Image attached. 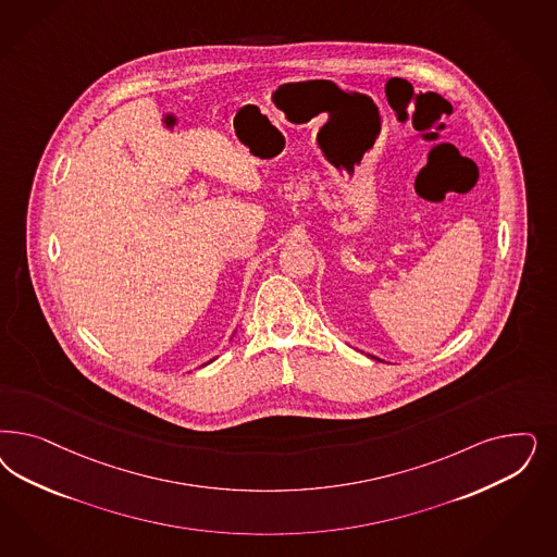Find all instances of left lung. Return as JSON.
I'll use <instances>...</instances> for the list:
<instances>
[{
  "instance_id": "left-lung-1",
  "label": "left lung",
  "mask_w": 557,
  "mask_h": 557,
  "mask_svg": "<svg viewBox=\"0 0 557 557\" xmlns=\"http://www.w3.org/2000/svg\"><path fill=\"white\" fill-rule=\"evenodd\" d=\"M373 359H375V357H373Z\"/></svg>"
}]
</instances>
